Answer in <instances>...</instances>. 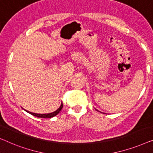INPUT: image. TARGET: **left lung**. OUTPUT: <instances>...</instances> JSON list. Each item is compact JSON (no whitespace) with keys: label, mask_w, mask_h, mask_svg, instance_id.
<instances>
[{"label":"left lung","mask_w":153,"mask_h":153,"mask_svg":"<svg viewBox=\"0 0 153 153\" xmlns=\"http://www.w3.org/2000/svg\"><path fill=\"white\" fill-rule=\"evenodd\" d=\"M97 111H98V110H97Z\"/></svg>","instance_id":"1"}]
</instances>
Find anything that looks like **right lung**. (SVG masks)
I'll return each mask as SVG.
<instances>
[{"label": "right lung", "instance_id": "obj_1", "mask_svg": "<svg viewBox=\"0 0 153 153\" xmlns=\"http://www.w3.org/2000/svg\"><path fill=\"white\" fill-rule=\"evenodd\" d=\"M62 107H63V104H62V102L61 103V105H60V107L58 108L57 110L53 111L52 113H49V114H36V113H33V112H30V111H27V110H25V111H27V113L30 114L34 116V117H39V118H45V119H46V118H52V117H54L55 116L57 115L59 113V111L62 110Z\"/></svg>", "mask_w": 153, "mask_h": 153}]
</instances>
